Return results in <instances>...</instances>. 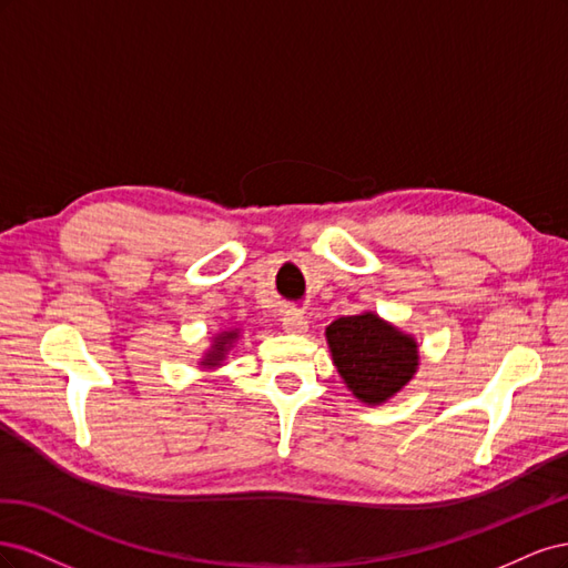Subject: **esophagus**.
<instances>
[{"label":"esophagus","instance_id":"34e87169","mask_svg":"<svg viewBox=\"0 0 568 568\" xmlns=\"http://www.w3.org/2000/svg\"><path fill=\"white\" fill-rule=\"evenodd\" d=\"M282 326L286 334H305L307 332V317L303 313H296V311H288L284 317H282Z\"/></svg>","mask_w":568,"mask_h":568}]
</instances>
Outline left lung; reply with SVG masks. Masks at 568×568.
<instances>
[{"label": "left lung", "mask_w": 568, "mask_h": 568, "mask_svg": "<svg viewBox=\"0 0 568 568\" xmlns=\"http://www.w3.org/2000/svg\"><path fill=\"white\" fill-rule=\"evenodd\" d=\"M334 367L359 403H388L419 369V343L372 311L338 317L326 326Z\"/></svg>", "instance_id": "obj_1"}]
</instances>
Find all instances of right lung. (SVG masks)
<instances>
[{
    "label": "right lung",
    "instance_id": "1",
    "mask_svg": "<svg viewBox=\"0 0 568 568\" xmlns=\"http://www.w3.org/2000/svg\"><path fill=\"white\" fill-rule=\"evenodd\" d=\"M242 338V329H220L211 338V346L203 351L199 357L201 369H217L222 363H225L230 351L234 348V343Z\"/></svg>",
    "mask_w": 568,
    "mask_h": 568
}]
</instances>
